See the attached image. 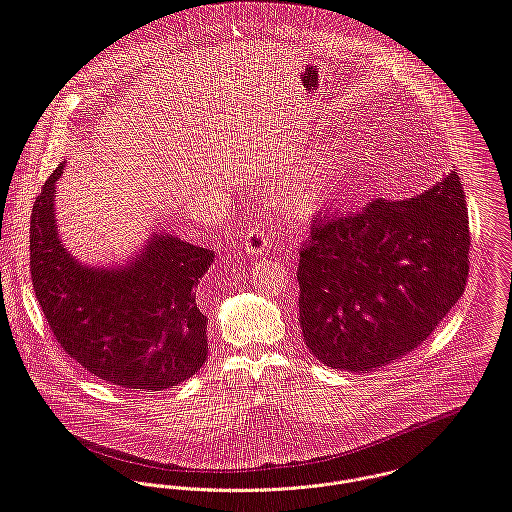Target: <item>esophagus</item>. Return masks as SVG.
<instances>
[{
	"mask_svg": "<svg viewBox=\"0 0 512 512\" xmlns=\"http://www.w3.org/2000/svg\"><path fill=\"white\" fill-rule=\"evenodd\" d=\"M272 238H274V234L270 232V228H268L262 220H258V222H254V224L246 230L244 248H246V252H248L250 256H262V254L270 248Z\"/></svg>",
	"mask_w": 512,
	"mask_h": 512,
	"instance_id": "obj_1",
	"label": "esophagus"
}]
</instances>
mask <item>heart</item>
Wrapping results in <instances>:
<instances>
[{
	"label": "heart",
	"mask_w": 512,
	"mask_h": 512,
	"mask_svg": "<svg viewBox=\"0 0 512 512\" xmlns=\"http://www.w3.org/2000/svg\"><path fill=\"white\" fill-rule=\"evenodd\" d=\"M324 190H326L324 178L312 176V178H308V180L298 188L296 198H298V202H300L302 206H304V204H316V202L322 198Z\"/></svg>",
	"instance_id": "obj_1"
}]
</instances>
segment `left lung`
Wrapping results in <instances>:
<instances>
[{
    "mask_svg": "<svg viewBox=\"0 0 512 512\" xmlns=\"http://www.w3.org/2000/svg\"><path fill=\"white\" fill-rule=\"evenodd\" d=\"M469 214L459 174L403 200L316 218L300 248V328L334 369L371 371L427 340L465 292Z\"/></svg>",
    "mask_w": 512,
    "mask_h": 512,
    "instance_id": "obj_1",
    "label": "left lung"
}]
</instances>
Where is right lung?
<instances>
[{"label":"right lung","instance_id":"obj_1","mask_svg":"<svg viewBox=\"0 0 512 512\" xmlns=\"http://www.w3.org/2000/svg\"><path fill=\"white\" fill-rule=\"evenodd\" d=\"M63 163L45 180L29 222L35 298L55 341L95 377L139 391H163L206 361V316L198 280L214 252L157 234L117 270L77 264L55 228L53 194Z\"/></svg>","mask_w":512,"mask_h":512}]
</instances>
